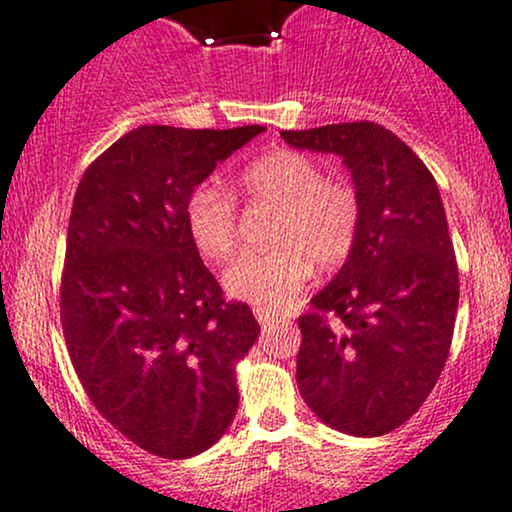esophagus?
I'll list each match as a JSON object with an SVG mask.
<instances>
[{"label":"esophagus","mask_w":512,"mask_h":512,"mask_svg":"<svg viewBox=\"0 0 512 512\" xmlns=\"http://www.w3.org/2000/svg\"><path fill=\"white\" fill-rule=\"evenodd\" d=\"M255 316H257V321H260L262 328H270V326H274V321H277V316L270 314V311H262V309H255Z\"/></svg>","instance_id":"esophagus-1"}]
</instances>
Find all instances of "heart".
<instances>
[{
  "mask_svg": "<svg viewBox=\"0 0 512 512\" xmlns=\"http://www.w3.org/2000/svg\"><path fill=\"white\" fill-rule=\"evenodd\" d=\"M240 191L252 203L279 206L265 252H247L223 284L235 299L262 311H282L299 297L314 265L333 270L353 252L360 230V201L351 184L324 176L316 159L277 149L245 166ZM188 238L206 260L225 262L240 242L238 203L230 193L201 184L186 198Z\"/></svg>",
  "mask_w": 512,
  "mask_h": 512,
  "instance_id": "heart-1",
  "label": "heart"
}]
</instances>
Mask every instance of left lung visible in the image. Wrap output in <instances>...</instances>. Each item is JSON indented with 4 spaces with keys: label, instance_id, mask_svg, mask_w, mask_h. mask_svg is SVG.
Instances as JSON below:
<instances>
[{
    "label": "left lung",
    "instance_id": "1",
    "mask_svg": "<svg viewBox=\"0 0 512 512\" xmlns=\"http://www.w3.org/2000/svg\"><path fill=\"white\" fill-rule=\"evenodd\" d=\"M282 139L341 157L360 201L353 252L299 316V392L328 427L380 437L422 407L449 358L459 267L439 186L375 122L284 129Z\"/></svg>",
    "mask_w": 512,
    "mask_h": 512
}]
</instances>
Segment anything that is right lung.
Returning a JSON list of instances; mask_svg holds the SVG:
<instances>
[{"mask_svg":"<svg viewBox=\"0 0 512 512\" xmlns=\"http://www.w3.org/2000/svg\"><path fill=\"white\" fill-rule=\"evenodd\" d=\"M265 132L144 125L85 169L73 198L61 324L90 402L161 459H188L238 412L235 363L260 336L188 238L186 198Z\"/></svg>","mask_w":512,"mask_h":512,"instance_id":"obj_1","label":"right lung"}]
</instances>
